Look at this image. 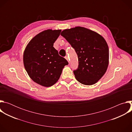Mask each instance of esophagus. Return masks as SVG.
I'll list each match as a JSON object with an SVG mask.
<instances>
[{
  "label": "esophagus",
  "instance_id": "obj_1",
  "mask_svg": "<svg viewBox=\"0 0 132 132\" xmlns=\"http://www.w3.org/2000/svg\"><path fill=\"white\" fill-rule=\"evenodd\" d=\"M65 59H66V60L68 61V63H69L70 60H69V57H68V56H66V57H65Z\"/></svg>",
  "mask_w": 132,
  "mask_h": 132
}]
</instances>
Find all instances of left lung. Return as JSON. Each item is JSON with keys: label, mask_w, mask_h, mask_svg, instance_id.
<instances>
[{"label": "left lung", "mask_w": 132, "mask_h": 132, "mask_svg": "<svg viewBox=\"0 0 132 132\" xmlns=\"http://www.w3.org/2000/svg\"><path fill=\"white\" fill-rule=\"evenodd\" d=\"M61 35L77 54L78 67L73 71L77 80L85 85L97 82L109 65V47L105 39L98 33L81 27L64 30Z\"/></svg>", "instance_id": "obj_1"}]
</instances>
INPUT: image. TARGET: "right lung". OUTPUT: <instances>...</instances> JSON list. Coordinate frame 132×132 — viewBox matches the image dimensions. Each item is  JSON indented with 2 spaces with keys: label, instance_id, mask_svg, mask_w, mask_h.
<instances>
[{
  "label": "right lung",
  "instance_id": "obj_1",
  "mask_svg": "<svg viewBox=\"0 0 132 132\" xmlns=\"http://www.w3.org/2000/svg\"><path fill=\"white\" fill-rule=\"evenodd\" d=\"M61 31L48 29L37 34L23 53V64L29 77L44 87H51L57 82L64 66L68 64L53 47Z\"/></svg>",
  "mask_w": 132,
  "mask_h": 132
}]
</instances>
